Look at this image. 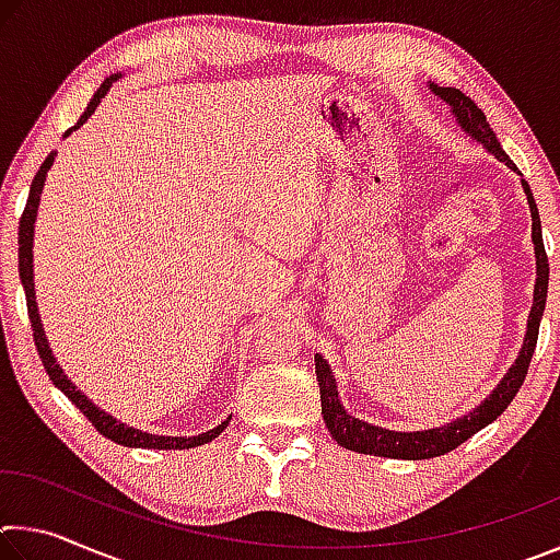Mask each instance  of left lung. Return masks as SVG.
Listing matches in <instances>:
<instances>
[{"mask_svg":"<svg viewBox=\"0 0 560 560\" xmlns=\"http://www.w3.org/2000/svg\"><path fill=\"white\" fill-rule=\"evenodd\" d=\"M430 91L438 96L442 103H447L452 118L457 120V126L467 132V136L487 150L489 155H494L499 163L514 170L521 177V187H524L528 210H530V242H534V254H536V283H534V306H530L528 324H526V336L524 346L518 350V358L514 365L509 368L506 375L501 377L499 385L491 390L485 400L477 407H471L467 415L457 417L447 424H440V428L432 430H417V432H395L387 428H377L365 420H358V417L350 415L343 402L338 397V385L336 375L330 371L328 360L316 353V377L320 387V415H324V422L340 447L358 454H373V457H387V459H432L440 457V454H447L457 450L462 442L474 438L479 430H485L497 417L506 410L509 402L514 400L518 387L524 385V377L528 371L530 358H534V348L538 340V326H541V316L546 308V293H548V257L544 249V236H541V217H538V207L534 195H530V187L518 173V167L511 163V158L504 153V148L497 140V132L491 130L489 120L481 108L474 103L469 96H464L459 89H444L438 83L430 81Z\"/></svg>","mask_w":560,"mask_h":560,"instance_id":"1","label":"left lung"}]
</instances>
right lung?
I'll use <instances>...</instances> for the list:
<instances>
[{
    "label": "right lung",
    "mask_w": 560,
    "mask_h": 560,
    "mask_svg": "<svg viewBox=\"0 0 560 560\" xmlns=\"http://www.w3.org/2000/svg\"><path fill=\"white\" fill-rule=\"evenodd\" d=\"M122 73H113L108 75L106 81L101 83V89L93 93L91 103L83 110V116L75 120V126H71L69 130L63 132V138H69L73 130H79L83 122H86L96 108L101 106V98H106V93L110 91L113 83L120 79ZM54 158H56V150L49 153V158L44 160L39 173L34 175L32 179V187H30V200H26L24 207V214L22 220H19V279H22V287L26 293V308H30V320H32V328H34V343L36 350H39V358L46 368V373H49L51 383L59 387V390L69 397V400L79 407V410L89 417L93 428H96L103 438L113 440L116 444H122V447H143V450H192V447H200V444L212 442L214 438H220L222 430L230 424L232 417H226L224 422L217 424V428L207 430L202 434H195V438H165V434H153V432H143L138 428H130V424H122L120 420H116L110 412L101 410L98 405H93L89 400V395H83L79 387H75L69 375L63 373V368L56 363V358L49 348V340H46V330L42 324V316H39V306H36V293H34V224H36V212H39V200H42V189L46 183V173H49L51 165H54Z\"/></svg>",
    "instance_id": "right-lung-1"
}]
</instances>
